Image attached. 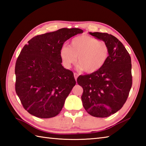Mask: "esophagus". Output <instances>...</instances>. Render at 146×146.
<instances>
[{"instance_id":"obj_1","label":"esophagus","mask_w":146,"mask_h":146,"mask_svg":"<svg viewBox=\"0 0 146 146\" xmlns=\"http://www.w3.org/2000/svg\"><path fill=\"white\" fill-rule=\"evenodd\" d=\"M74 76H75V80L76 81L77 78H78V75L77 73H74Z\"/></svg>"}]
</instances>
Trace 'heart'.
<instances>
[{"label":"heart","mask_w":146,"mask_h":146,"mask_svg":"<svg viewBox=\"0 0 146 146\" xmlns=\"http://www.w3.org/2000/svg\"><path fill=\"white\" fill-rule=\"evenodd\" d=\"M109 48L106 42L99 41L93 37L83 35L71 40L69 47L60 49V57L64 66L69 68L77 64L85 73L97 72L104 66L109 56Z\"/></svg>","instance_id":"1"}]
</instances>
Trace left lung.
<instances>
[{
  "label": "left lung",
  "mask_w": 146,
  "mask_h": 146,
  "mask_svg": "<svg viewBox=\"0 0 146 146\" xmlns=\"http://www.w3.org/2000/svg\"><path fill=\"white\" fill-rule=\"evenodd\" d=\"M90 34L107 43L109 56L100 70L80 76L77 83L83 89L82 100L86 111L94 117H107L119 110L128 98L132 85L131 58L122 43L113 35Z\"/></svg>",
  "instance_id": "8db88e82"
}]
</instances>
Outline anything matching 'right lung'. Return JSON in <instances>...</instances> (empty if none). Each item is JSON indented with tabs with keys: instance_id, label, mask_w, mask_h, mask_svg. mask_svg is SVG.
Listing matches in <instances>:
<instances>
[{
	"instance_id": "obj_1",
	"label": "right lung",
	"mask_w": 146,
	"mask_h": 146,
	"mask_svg": "<svg viewBox=\"0 0 146 146\" xmlns=\"http://www.w3.org/2000/svg\"><path fill=\"white\" fill-rule=\"evenodd\" d=\"M80 33L83 30L78 28H62L38 35L21 50L15 63V89L30 114L48 119L60 113L76 84L73 73L62 66L60 49Z\"/></svg>"
}]
</instances>
